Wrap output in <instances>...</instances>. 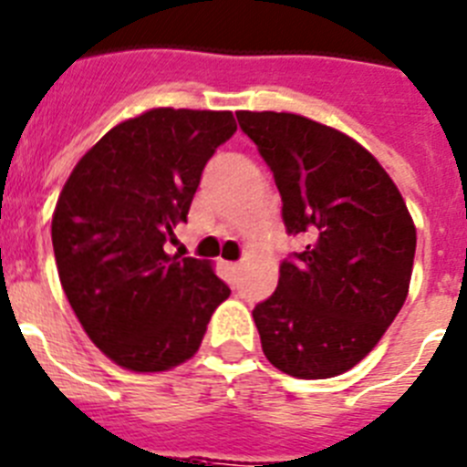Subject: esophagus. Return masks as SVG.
<instances>
[{"mask_svg":"<svg viewBox=\"0 0 467 467\" xmlns=\"http://www.w3.org/2000/svg\"><path fill=\"white\" fill-rule=\"evenodd\" d=\"M226 268H229L234 275H236V273H241V264H226Z\"/></svg>","mask_w":467,"mask_h":467,"instance_id":"obj_1","label":"esophagus"}]
</instances>
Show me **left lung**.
<instances>
[{"mask_svg": "<svg viewBox=\"0 0 467 467\" xmlns=\"http://www.w3.org/2000/svg\"><path fill=\"white\" fill-rule=\"evenodd\" d=\"M282 196L286 234L306 247L280 264L252 310L268 361L298 379L357 366L408 298L417 229L399 187L363 145L294 113H236Z\"/></svg>", "mask_w": 467, "mask_h": 467, "instance_id": "obj_1", "label": "left lung"}]
</instances>
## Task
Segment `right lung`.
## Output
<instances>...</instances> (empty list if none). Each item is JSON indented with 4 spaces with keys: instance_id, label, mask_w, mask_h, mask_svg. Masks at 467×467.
I'll return each mask as SVG.
<instances>
[{
    "instance_id": "obj_1",
    "label": "right lung",
    "mask_w": 467,
    "mask_h": 467,
    "mask_svg": "<svg viewBox=\"0 0 467 467\" xmlns=\"http://www.w3.org/2000/svg\"><path fill=\"white\" fill-rule=\"evenodd\" d=\"M234 131L231 110H145L97 140L64 182L53 215L59 282L89 340L127 370L194 357L229 298L211 264L166 245Z\"/></svg>"
}]
</instances>
